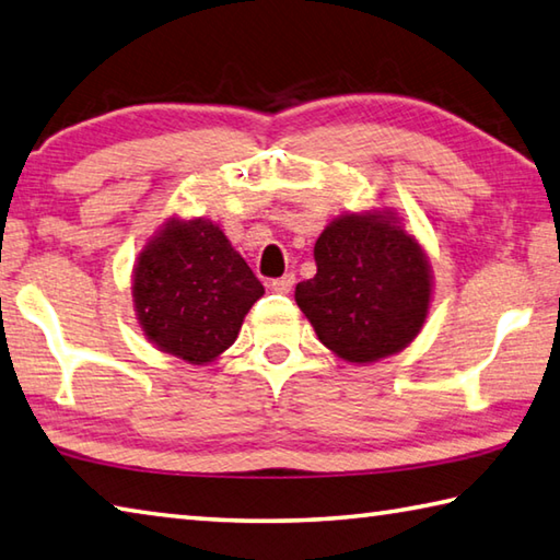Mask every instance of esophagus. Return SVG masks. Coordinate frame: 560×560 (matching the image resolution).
Returning <instances> with one entry per match:
<instances>
[{"label": "esophagus", "instance_id": "obj_1", "mask_svg": "<svg viewBox=\"0 0 560 560\" xmlns=\"http://www.w3.org/2000/svg\"><path fill=\"white\" fill-rule=\"evenodd\" d=\"M293 283H296V277H293V273H283V277L269 281V289L277 293H289L293 289Z\"/></svg>", "mask_w": 560, "mask_h": 560}]
</instances>
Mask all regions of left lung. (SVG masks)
Instances as JSON below:
<instances>
[{
  "label": "left lung",
  "instance_id": "obj_1",
  "mask_svg": "<svg viewBox=\"0 0 560 560\" xmlns=\"http://www.w3.org/2000/svg\"><path fill=\"white\" fill-rule=\"evenodd\" d=\"M313 279L296 303L318 340L348 362L404 350L429 313L431 269L419 242L392 218L342 215L315 242Z\"/></svg>",
  "mask_w": 560,
  "mask_h": 560
}]
</instances>
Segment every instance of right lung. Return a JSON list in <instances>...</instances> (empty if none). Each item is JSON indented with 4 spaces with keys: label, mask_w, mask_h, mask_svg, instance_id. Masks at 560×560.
Wrapping results in <instances>:
<instances>
[{
    "label": "right lung",
    "mask_w": 560,
    "mask_h": 560,
    "mask_svg": "<svg viewBox=\"0 0 560 560\" xmlns=\"http://www.w3.org/2000/svg\"><path fill=\"white\" fill-rule=\"evenodd\" d=\"M131 289L147 338L192 364L225 352L264 293L225 232L206 220L168 222L139 254Z\"/></svg>",
    "instance_id": "right-lung-1"
}]
</instances>
